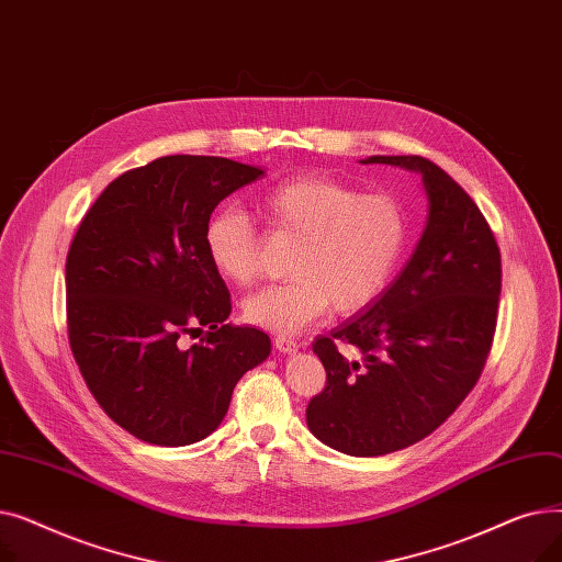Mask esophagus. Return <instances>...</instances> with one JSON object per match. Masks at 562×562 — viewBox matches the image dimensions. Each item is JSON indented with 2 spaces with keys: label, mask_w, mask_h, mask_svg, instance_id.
<instances>
[{
  "label": "esophagus",
  "mask_w": 562,
  "mask_h": 562,
  "mask_svg": "<svg viewBox=\"0 0 562 562\" xmlns=\"http://www.w3.org/2000/svg\"><path fill=\"white\" fill-rule=\"evenodd\" d=\"M273 344H276V348H278L280 352H296V350H299V344L293 341V339H289V337H284V335H278V337L273 339Z\"/></svg>",
  "instance_id": "esophagus-1"
}]
</instances>
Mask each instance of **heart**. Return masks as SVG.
<instances>
[{
  "instance_id": "obj_1",
  "label": "heart",
  "mask_w": 562,
  "mask_h": 562,
  "mask_svg": "<svg viewBox=\"0 0 562 562\" xmlns=\"http://www.w3.org/2000/svg\"><path fill=\"white\" fill-rule=\"evenodd\" d=\"M259 210L276 234L299 239L291 278L244 301L248 323L273 333H301L330 305L356 314L380 299L401 261L407 221L396 198L360 193L326 175H296L266 189ZM212 266L227 282L259 273V236L241 206H223L204 229Z\"/></svg>"
}]
</instances>
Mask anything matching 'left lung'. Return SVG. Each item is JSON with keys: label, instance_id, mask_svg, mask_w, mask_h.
I'll use <instances>...</instances> for the list:
<instances>
[{"label": "left lung", "instance_id": "obj_1", "mask_svg": "<svg viewBox=\"0 0 562 562\" xmlns=\"http://www.w3.org/2000/svg\"><path fill=\"white\" fill-rule=\"evenodd\" d=\"M362 164L419 172L428 221L380 299L312 344L328 378L307 426L335 451L375 458L417 445L474 390L496 328L501 252L476 202L437 164L417 155Z\"/></svg>", "mask_w": 562, "mask_h": 562}]
</instances>
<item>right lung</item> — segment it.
<instances>
[{
  "label": "right lung",
  "instance_id": "right-lung-1",
  "mask_svg": "<svg viewBox=\"0 0 562 562\" xmlns=\"http://www.w3.org/2000/svg\"><path fill=\"white\" fill-rule=\"evenodd\" d=\"M263 175L223 157L172 155L123 172L86 212L66 259L68 339L106 415L157 447L212 435L271 339L225 323L229 291L206 257L216 204ZM211 330L191 349L179 339Z\"/></svg>",
  "mask_w": 562,
  "mask_h": 562
}]
</instances>
